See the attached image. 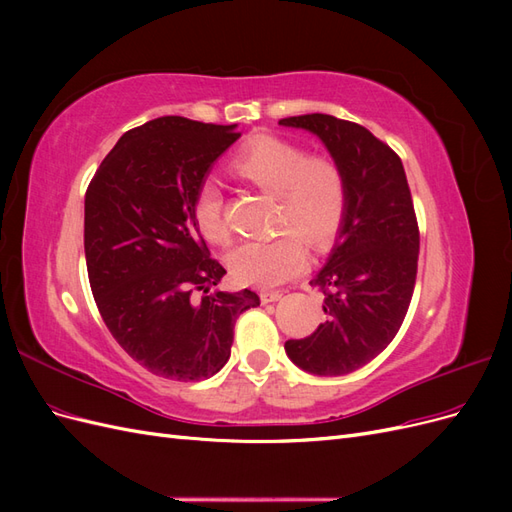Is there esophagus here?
I'll return each mask as SVG.
<instances>
[{"label": "esophagus", "instance_id": "1", "mask_svg": "<svg viewBox=\"0 0 512 512\" xmlns=\"http://www.w3.org/2000/svg\"><path fill=\"white\" fill-rule=\"evenodd\" d=\"M282 290H262L260 292V301L262 303H273V301H280L282 299Z\"/></svg>", "mask_w": 512, "mask_h": 512}]
</instances>
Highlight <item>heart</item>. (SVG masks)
Returning <instances> with one entry per match:
<instances>
[{
	"instance_id": "1",
	"label": "heart",
	"mask_w": 512,
	"mask_h": 512,
	"mask_svg": "<svg viewBox=\"0 0 512 512\" xmlns=\"http://www.w3.org/2000/svg\"><path fill=\"white\" fill-rule=\"evenodd\" d=\"M232 173L254 188L275 196L273 239L243 241L226 260L237 280L254 286H277L297 275L314 252L329 247L346 218L348 181L342 164L329 153H307L280 136H260L245 145ZM196 224L211 243L230 239L226 200L215 185H205L194 205Z\"/></svg>"
}]
</instances>
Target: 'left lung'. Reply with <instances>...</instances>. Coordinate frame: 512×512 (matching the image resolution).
Returning <instances> with one entry per match:
<instances>
[{
    "label": "left lung",
    "mask_w": 512,
    "mask_h": 512,
    "mask_svg": "<svg viewBox=\"0 0 512 512\" xmlns=\"http://www.w3.org/2000/svg\"><path fill=\"white\" fill-rule=\"evenodd\" d=\"M280 123L314 132L346 173L339 239L309 282L324 294L327 320L284 344L290 361L309 374L344 376L376 359L408 314L421 245L410 185L397 153L359 123L322 113Z\"/></svg>",
    "instance_id": "obj_1"
}]
</instances>
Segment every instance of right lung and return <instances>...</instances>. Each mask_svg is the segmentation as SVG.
Masks as SVG:
<instances>
[{"label":"right lung","mask_w":512,"mask_h":512,"mask_svg":"<svg viewBox=\"0 0 512 512\" xmlns=\"http://www.w3.org/2000/svg\"><path fill=\"white\" fill-rule=\"evenodd\" d=\"M235 126L158 117L128 130L85 194V258L98 312L132 359L162 378L207 380L226 365L237 318L258 294L211 292V258L194 205Z\"/></svg>","instance_id":"obj_1"}]
</instances>
